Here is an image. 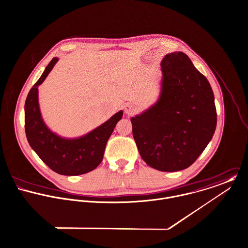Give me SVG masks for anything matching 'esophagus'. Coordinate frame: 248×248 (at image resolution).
<instances>
[{
	"label": "esophagus",
	"mask_w": 248,
	"mask_h": 248,
	"mask_svg": "<svg viewBox=\"0 0 248 248\" xmlns=\"http://www.w3.org/2000/svg\"><path fill=\"white\" fill-rule=\"evenodd\" d=\"M124 109L125 114H127V115H133L136 111V107L132 103H125Z\"/></svg>",
	"instance_id": "esophagus-1"
}]
</instances>
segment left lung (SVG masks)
<instances>
[{"label":"left lung","mask_w":248,"mask_h":248,"mask_svg":"<svg viewBox=\"0 0 248 248\" xmlns=\"http://www.w3.org/2000/svg\"><path fill=\"white\" fill-rule=\"evenodd\" d=\"M159 100L131 118L132 134L143 160L161 171H177L196 162L217 126L213 90L187 54H167L162 63Z\"/></svg>","instance_id":"1"}]
</instances>
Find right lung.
Masks as SVG:
<instances>
[{
  "label": "right lung",
  "mask_w": 248,
  "mask_h": 248,
  "mask_svg": "<svg viewBox=\"0 0 248 248\" xmlns=\"http://www.w3.org/2000/svg\"><path fill=\"white\" fill-rule=\"evenodd\" d=\"M57 60L55 57L51 59L41 78L29 92L25 103V131L31 149L50 170L62 175H79L95 170L100 164L106 143L122 119L123 111L78 139L66 140L50 132L41 118L37 88Z\"/></svg>",
  "instance_id": "right-lung-1"
}]
</instances>
